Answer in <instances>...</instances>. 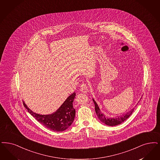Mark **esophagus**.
Listing matches in <instances>:
<instances>
[{"label": "esophagus", "instance_id": "1", "mask_svg": "<svg viewBox=\"0 0 160 160\" xmlns=\"http://www.w3.org/2000/svg\"><path fill=\"white\" fill-rule=\"evenodd\" d=\"M80 91L83 93H87L89 92V89L86 84L83 83L80 86Z\"/></svg>", "mask_w": 160, "mask_h": 160}]
</instances>
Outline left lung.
I'll return each mask as SVG.
<instances>
[{"label":"left lung","mask_w":160,"mask_h":160,"mask_svg":"<svg viewBox=\"0 0 160 160\" xmlns=\"http://www.w3.org/2000/svg\"><path fill=\"white\" fill-rule=\"evenodd\" d=\"M93 101L95 106V112H96V115L98 116V118L103 123L105 124L107 126H117V125L121 124L122 122H124L130 115H132V114L133 113L134 109V108H133L130 111L127 112L124 115L117 116L116 118H108V117H105V115L101 112L100 109L99 108V106L98 105L97 103L94 100L93 98Z\"/></svg>","instance_id":"obj_1"}]
</instances>
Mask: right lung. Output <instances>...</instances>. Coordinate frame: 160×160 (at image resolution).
I'll list each match as a JSON object with an SVG mask.
<instances>
[{
	"instance_id": "add662e5",
	"label": "right lung",
	"mask_w": 160,
	"mask_h": 160,
	"mask_svg": "<svg viewBox=\"0 0 160 160\" xmlns=\"http://www.w3.org/2000/svg\"><path fill=\"white\" fill-rule=\"evenodd\" d=\"M76 95L75 92L72 93L55 112L48 115L34 112L24 102L23 105L28 112L46 128L55 132H62L70 126L75 118L76 110L73 107V101Z\"/></svg>"
}]
</instances>
